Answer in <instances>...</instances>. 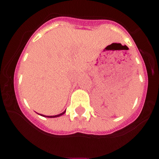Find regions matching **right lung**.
<instances>
[{"instance_id": "obj_1", "label": "right lung", "mask_w": 159, "mask_h": 159, "mask_svg": "<svg viewBox=\"0 0 159 159\" xmlns=\"http://www.w3.org/2000/svg\"><path fill=\"white\" fill-rule=\"evenodd\" d=\"M65 112H66V110H65V111H63V112H62V113L59 114V115H52V116H48V115H41V114H38V115H41V116H43V117H47V118H57V117H60V116H61V115H63L65 113Z\"/></svg>"}]
</instances>
